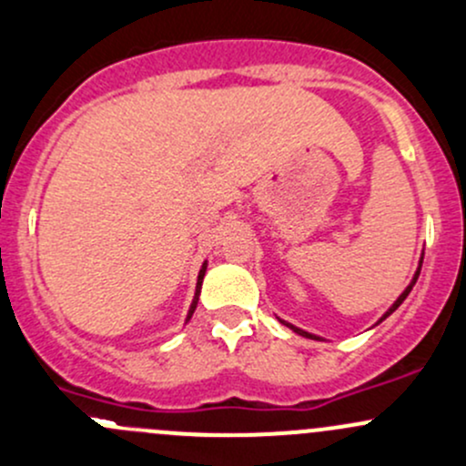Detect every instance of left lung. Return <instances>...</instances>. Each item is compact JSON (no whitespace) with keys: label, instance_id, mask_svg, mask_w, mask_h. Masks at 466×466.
Listing matches in <instances>:
<instances>
[{"label":"left lung","instance_id":"left-lung-1","mask_svg":"<svg viewBox=\"0 0 466 466\" xmlns=\"http://www.w3.org/2000/svg\"><path fill=\"white\" fill-rule=\"evenodd\" d=\"M422 258H424V253H422ZM422 258H420V264H418V271H415V275H413V279H411V282H409V287H407V289H404V291H402V293H400V298H398V299H395V302L391 304V309H389V311H387V313H384V315H382V318H380V319H378V322H382V319H387V318H389V315H391V313L395 311V309H398V307H400V304H402V302H404V299H407V295H409V293H411V289H413L415 279H418V275H420V268H422ZM279 322H282V324H284V327H289V329H291V331H295V333H298V335H304V338H311V339H319V338H318V335H313V333H309V331H302V329L293 327V324L284 322V319H279Z\"/></svg>","mask_w":466,"mask_h":466}]
</instances>
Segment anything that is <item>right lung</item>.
<instances>
[{
    "mask_svg": "<svg viewBox=\"0 0 466 466\" xmlns=\"http://www.w3.org/2000/svg\"><path fill=\"white\" fill-rule=\"evenodd\" d=\"M204 273H207V262L202 264V268H199V275H198V287H195V298L191 302V309H188V315H187V322L191 319V315L195 311V307H198V299H199V291H202V279H204Z\"/></svg>",
    "mask_w": 466,
    "mask_h": 466,
    "instance_id": "obj_1",
    "label": "right lung"
}]
</instances>
